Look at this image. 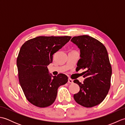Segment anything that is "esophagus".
I'll return each mask as SVG.
<instances>
[{
    "label": "esophagus",
    "mask_w": 125,
    "mask_h": 125,
    "mask_svg": "<svg viewBox=\"0 0 125 125\" xmlns=\"http://www.w3.org/2000/svg\"><path fill=\"white\" fill-rule=\"evenodd\" d=\"M68 83L69 84H73V79H71L70 78H69L68 79Z\"/></svg>",
    "instance_id": "obj_1"
}]
</instances>
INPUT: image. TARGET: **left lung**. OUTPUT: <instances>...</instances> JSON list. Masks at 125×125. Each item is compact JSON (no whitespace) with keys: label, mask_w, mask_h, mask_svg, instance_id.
<instances>
[{"label":"left lung","mask_w":125,"mask_h":125,"mask_svg":"<svg viewBox=\"0 0 125 125\" xmlns=\"http://www.w3.org/2000/svg\"><path fill=\"white\" fill-rule=\"evenodd\" d=\"M71 41L80 49L76 69L86 70L83 83L73 81L80 87L74 99L84 107H92L103 102L110 88L112 67L107 51L102 43L88 35L74 36Z\"/></svg>","instance_id":"obj_1"}]
</instances>
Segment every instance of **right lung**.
<instances>
[{
  "instance_id": "1",
  "label": "right lung",
  "mask_w": 125,
  "mask_h": 125,
  "mask_svg": "<svg viewBox=\"0 0 125 125\" xmlns=\"http://www.w3.org/2000/svg\"><path fill=\"white\" fill-rule=\"evenodd\" d=\"M71 36H38L27 41L17 60L19 83L27 99L33 105L46 107L56 98L57 89L67 83L64 74L52 76L47 66L53 55L69 41Z\"/></svg>"
}]
</instances>
